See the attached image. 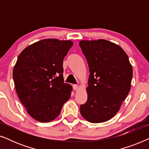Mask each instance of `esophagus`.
Wrapping results in <instances>:
<instances>
[{
	"instance_id": "obj_1",
	"label": "esophagus",
	"mask_w": 149,
	"mask_h": 149,
	"mask_svg": "<svg viewBox=\"0 0 149 149\" xmlns=\"http://www.w3.org/2000/svg\"><path fill=\"white\" fill-rule=\"evenodd\" d=\"M72 87L73 89H74V90H77V89H79V86L77 85H73Z\"/></svg>"
}]
</instances>
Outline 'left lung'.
I'll return each instance as SVG.
<instances>
[{
  "instance_id": "1",
  "label": "left lung",
  "mask_w": 149,
  "mask_h": 149,
  "mask_svg": "<svg viewBox=\"0 0 149 149\" xmlns=\"http://www.w3.org/2000/svg\"><path fill=\"white\" fill-rule=\"evenodd\" d=\"M79 45L90 73L87 100L81 105V114L91 123H102L117 114L129 93L132 65L123 49L113 42L81 40Z\"/></svg>"
}]
</instances>
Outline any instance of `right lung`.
Masks as SVG:
<instances>
[{
  "instance_id": "add662e5",
  "label": "right lung",
  "mask_w": 149,
  "mask_h": 149,
  "mask_svg": "<svg viewBox=\"0 0 149 149\" xmlns=\"http://www.w3.org/2000/svg\"><path fill=\"white\" fill-rule=\"evenodd\" d=\"M72 45L48 38L27 47L18 56L13 71L16 92L27 113L38 121L58 117L70 97L72 89L64 82L63 60Z\"/></svg>"
}]
</instances>
